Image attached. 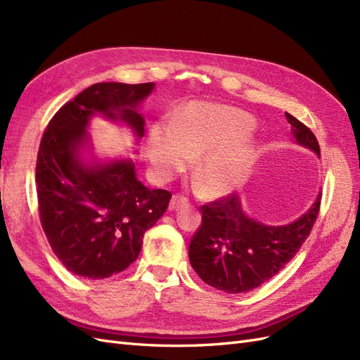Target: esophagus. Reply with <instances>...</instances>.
<instances>
[{"label":"esophagus","mask_w":360,"mask_h":360,"mask_svg":"<svg viewBox=\"0 0 360 360\" xmlns=\"http://www.w3.org/2000/svg\"><path fill=\"white\" fill-rule=\"evenodd\" d=\"M186 204H188V200L181 197V195H172V198L169 201V210H177L179 207L186 205Z\"/></svg>","instance_id":"34e87169"}]
</instances>
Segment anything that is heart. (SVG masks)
Wrapping results in <instances>:
<instances>
[{
  "label": "heart",
  "mask_w": 360,
  "mask_h": 360,
  "mask_svg": "<svg viewBox=\"0 0 360 360\" xmlns=\"http://www.w3.org/2000/svg\"><path fill=\"white\" fill-rule=\"evenodd\" d=\"M255 120L242 110L225 105L195 102L176 118H160L150 126L147 153L151 169L160 180L195 167V180L205 197H219L240 184L254 160L248 141Z\"/></svg>",
  "instance_id": "b5f03b06"
}]
</instances>
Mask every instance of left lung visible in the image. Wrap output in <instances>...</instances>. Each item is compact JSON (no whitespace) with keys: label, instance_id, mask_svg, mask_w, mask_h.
<instances>
[{"label":"left lung","instance_id":"1","mask_svg":"<svg viewBox=\"0 0 360 360\" xmlns=\"http://www.w3.org/2000/svg\"><path fill=\"white\" fill-rule=\"evenodd\" d=\"M296 143L320 156L315 135L297 118L285 112ZM321 193L297 221L282 226L249 217L237 193L201 207L202 221L189 246V261L198 276L217 290L246 292L264 284L307 240L320 210Z\"/></svg>","mask_w":360,"mask_h":360}]
</instances>
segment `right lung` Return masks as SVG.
Here are the masks:
<instances>
[{"mask_svg":"<svg viewBox=\"0 0 360 360\" xmlns=\"http://www.w3.org/2000/svg\"><path fill=\"white\" fill-rule=\"evenodd\" d=\"M153 89V82L94 84L63 105L41 136L36 165L40 222L53 254L81 278L105 279L127 269L139 255L144 233L168 209L171 193L146 188L134 160L85 163L81 156L97 114L143 136L138 106Z\"/></svg>","mask_w":360,"mask_h":360,"instance_id":"1","label":"right lung"}]
</instances>
